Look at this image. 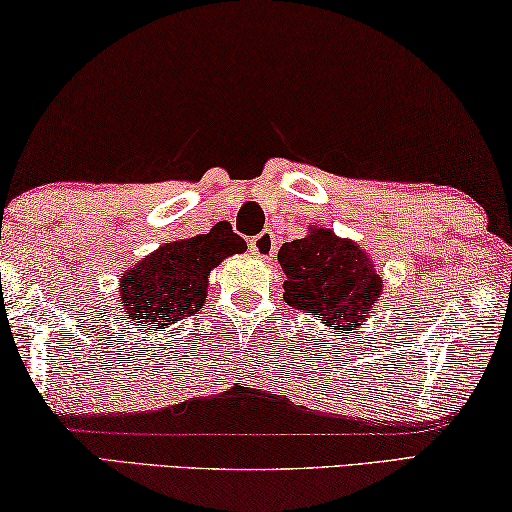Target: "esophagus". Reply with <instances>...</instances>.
<instances>
[{"label":"esophagus","mask_w":512,"mask_h":512,"mask_svg":"<svg viewBox=\"0 0 512 512\" xmlns=\"http://www.w3.org/2000/svg\"><path fill=\"white\" fill-rule=\"evenodd\" d=\"M249 247H251V251H254L256 256H261V258H270V256L274 254V249H276V238H274V233H272V231H263V233H258L256 238H251Z\"/></svg>","instance_id":"1"}]
</instances>
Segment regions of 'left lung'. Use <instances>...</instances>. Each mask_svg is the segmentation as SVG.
<instances>
[{"label":"left lung","mask_w":512,"mask_h":512,"mask_svg":"<svg viewBox=\"0 0 512 512\" xmlns=\"http://www.w3.org/2000/svg\"><path fill=\"white\" fill-rule=\"evenodd\" d=\"M279 263L288 276L283 297L297 311L313 313L342 331L358 329L367 313L376 311L383 281L351 240L315 229L306 238L286 242Z\"/></svg>","instance_id":"8db88e82"}]
</instances>
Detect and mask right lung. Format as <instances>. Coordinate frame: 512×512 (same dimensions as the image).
Segmentation results:
<instances>
[{
  "instance_id": "obj_1",
  "label": "right lung",
  "mask_w": 512,
  "mask_h": 512,
  "mask_svg": "<svg viewBox=\"0 0 512 512\" xmlns=\"http://www.w3.org/2000/svg\"><path fill=\"white\" fill-rule=\"evenodd\" d=\"M245 249L247 242L231 231V224L222 222L201 236L167 242L122 276L124 315L140 329H161L195 315L206 301L213 267Z\"/></svg>"
}]
</instances>
